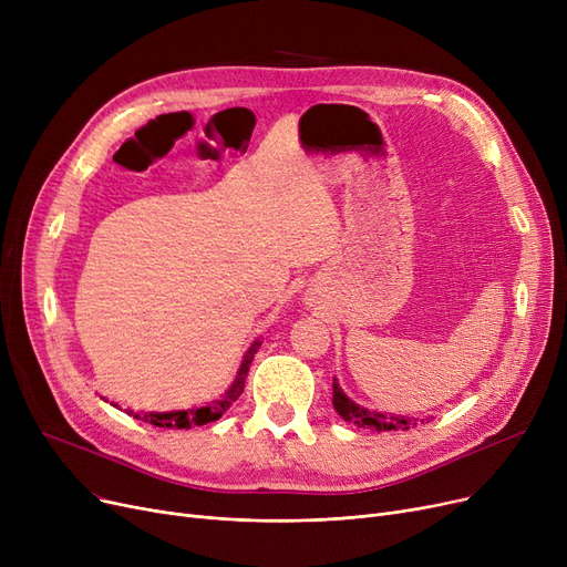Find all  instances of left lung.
<instances>
[{
    "label": "left lung",
    "instance_id": "8db88e82",
    "mask_svg": "<svg viewBox=\"0 0 567 567\" xmlns=\"http://www.w3.org/2000/svg\"><path fill=\"white\" fill-rule=\"evenodd\" d=\"M333 406L336 411L342 415L347 423H353L359 427H372L377 432H404L419 425L415 419H409V415H395V413H379V411H370L361 404H355L353 400H349L342 389L338 379H333ZM423 423V421H421Z\"/></svg>",
    "mask_w": 567,
    "mask_h": 567
}]
</instances>
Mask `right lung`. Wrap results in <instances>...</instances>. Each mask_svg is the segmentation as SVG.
Returning a JSON list of instances; mask_svg holds the SVG:
<instances>
[{"mask_svg": "<svg viewBox=\"0 0 567 567\" xmlns=\"http://www.w3.org/2000/svg\"><path fill=\"white\" fill-rule=\"evenodd\" d=\"M261 340H255L250 344V349L246 351L244 361H241V368H238L236 372V379L234 383L229 385V391L220 398V400H214L208 406H199V409H188V411H167V413H133L131 409H126L128 415H133V419L137 421H144V423H152L156 427H174V430H188L193 425H206V423H214L218 421L220 415L238 400L246 389V377H248V370H250V363L255 359V353L259 349Z\"/></svg>", "mask_w": 567, "mask_h": 567, "instance_id": "add662e5", "label": "right lung"}]
</instances>
